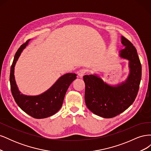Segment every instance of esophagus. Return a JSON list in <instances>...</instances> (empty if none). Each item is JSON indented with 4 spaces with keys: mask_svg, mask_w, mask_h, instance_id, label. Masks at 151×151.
Returning <instances> with one entry per match:
<instances>
[{
    "mask_svg": "<svg viewBox=\"0 0 151 151\" xmlns=\"http://www.w3.org/2000/svg\"><path fill=\"white\" fill-rule=\"evenodd\" d=\"M86 73V70L84 69H81L77 71V75L80 77V78H82L83 77V76L84 75V74Z\"/></svg>",
    "mask_w": 151,
    "mask_h": 151,
    "instance_id": "1",
    "label": "esophagus"
}]
</instances>
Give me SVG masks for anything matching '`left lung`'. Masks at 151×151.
<instances>
[{"label": "left lung", "instance_id": "obj_1", "mask_svg": "<svg viewBox=\"0 0 151 151\" xmlns=\"http://www.w3.org/2000/svg\"><path fill=\"white\" fill-rule=\"evenodd\" d=\"M125 48L120 51L121 58L129 61L130 73L125 82L110 86L96 74L86 75L85 102L95 115L105 118L117 116L134 103L137 95L142 76V66L137 50L129 40L122 36Z\"/></svg>", "mask_w": 151, "mask_h": 151}]
</instances>
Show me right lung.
Instances as JSON below:
<instances>
[{
  "label": "right lung",
  "instance_id": "1",
  "mask_svg": "<svg viewBox=\"0 0 151 151\" xmlns=\"http://www.w3.org/2000/svg\"><path fill=\"white\" fill-rule=\"evenodd\" d=\"M29 42V40L22 44L15 54L11 67V90L16 103L22 111L32 117L41 119L53 115L61 108L68 87L77 78V75L74 73L63 75L51 88L40 95L27 96L21 94L15 81L14 67L22 50Z\"/></svg>",
  "mask_w": 151,
  "mask_h": 151
}]
</instances>
